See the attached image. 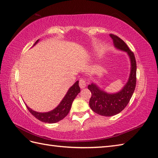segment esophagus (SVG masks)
Listing matches in <instances>:
<instances>
[{
    "label": "esophagus",
    "mask_w": 158,
    "mask_h": 158,
    "mask_svg": "<svg viewBox=\"0 0 158 158\" xmlns=\"http://www.w3.org/2000/svg\"><path fill=\"white\" fill-rule=\"evenodd\" d=\"M79 86L81 89L85 88L86 86V81L85 79H80L79 82Z\"/></svg>",
    "instance_id": "1"
}]
</instances>
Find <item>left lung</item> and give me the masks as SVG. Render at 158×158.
Instances as JSON below:
<instances>
[{
    "instance_id": "left-lung-1",
    "label": "left lung",
    "mask_w": 158,
    "mask_h": 158,
    "mask_svg": "<svg viewBox=\"0 0 158 158\" xmlns=\"http://www.w3.org/2000/svg\"><path fill=\"white\" fill-rule=\"evenodd\" d=\"M110 36L116 49L127 53L131 61V72L127 83L116 93H107L93 81L88 86L92 94L89 101L90 107L96 114L103 116H113L127 107L134 93L136 81V64L134 53L121 38L114 34H110Z\"/></svg>"
}]
</instances>
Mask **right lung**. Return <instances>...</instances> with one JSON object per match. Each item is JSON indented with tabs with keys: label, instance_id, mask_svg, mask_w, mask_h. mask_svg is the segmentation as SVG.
I'll use <instances>...</instances> for the list:
<instances>
[{
	"label": "right lung",
	"instance_id": "obj_1",
	"mask_svg": "<svg viewBox=\"0 0 158 158\" xmlns=\"http://www.w3.org/2000/svg\"><path fill=\"white\" fill-rule=\"evenodd\" d=\"M39 39L36 40V43L33 45V47L35 46L39 42ZM78 83L79 81L78 80L70 87L61 102L52 110L48 112H38L34 111L32 109L30 108L26 104L27 110L38 120L43 122H45V123H56V122L63 120L68 114L70 109H71L73 101L74 100L76 97L80 92Z\"/></svg>",
	"mask_w": 158,
	"mask_h": 158
}]
</instances>
